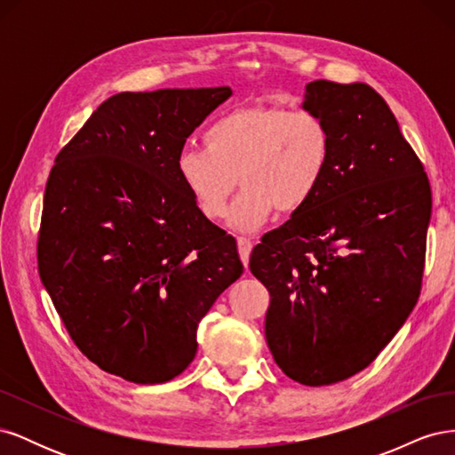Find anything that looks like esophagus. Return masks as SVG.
<instances>
[{
	"label": "esophagus",
	"instance_id": "obj_1",
	"mask_svg": "<svg viewBox=\"0 0 455 455\" xmlns=\"http://www.w3.org/2000/svg\"><path fill=\"white\" fill-rule=\"evenodd\" d=\"M237 246H239V254H241L243 264L249 266V258H251L254 243L251 239H246V237H237Z\"/></svg>",
	"mask_w": 455,
	"mask_h": 455
}]
</instances>
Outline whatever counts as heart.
<instances>
[{"label":"heart","instance_id":"1","mask_svg":"<svg viewBox=\"0 0 455 455\" xmlns=\"http://www.w3.org/2000/svg\"><path fill=\"white\" fill-rule=\"evenodd\" d=\"M203 149L178 159V174L203 218L216 222L243 188L231 224L254 229L273 211H299L321 186L332 157L326 121L306 109L244 106L218 117L203 132Z\"/></svg>","mask_w":455,"mask_h":455}]
</instances>
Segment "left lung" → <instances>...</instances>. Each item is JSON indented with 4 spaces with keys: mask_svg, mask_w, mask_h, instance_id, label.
I'll list each match as a JSON object with an SVG mask.
<instances>
[{
    "mask_svg": "<svg viewBox=\"0 0 455 455\" xmlns=\"http://www.w3.org/2000/svg\"><path fill=\"white\" fill-rule=\"evenodd\" d=\"M304 108L332 134L313 197L266 233L251 271L269 291L266 339L301 385H332L376 361L421 291L431 186L381 96L316 79Z\"/></svg>",
    "mask_w": 455,
    "mask_h": 455,
    "instance_id": "left-lung-1",
    "label": "left lung"
}]
</instances>
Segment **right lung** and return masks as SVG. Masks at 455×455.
I'll use <instances>...</instances> for the list:
<instances>
[{"label": "right lung", "mask_w": 455, "mask_h": 455, "mask_svg": "<svg viewBox=\"0 0 455 455\" xmlns=\"http://www.w3.org/2000/svg\"><path fill=\"white\" fill-rule=\"evenodd\" d=\"M229 87L119 92L94 109L49 174L39 277L91 363L164 383L197 353V328L243 275L237 241L199 214L178 159Z\"/></svg>", "instance_id": "right-lung-1"}]
</instances>
